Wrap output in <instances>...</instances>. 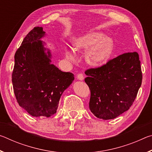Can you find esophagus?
<instances>
[{
  "label": "esophagus",
  "mask_w": 152,
  "mask_h": 152,
  "mask_svg": "<svg viewBox=\"0 0 152 152\" xmlns=\"http://www.w3.org/2000/svg\"><path fill=\"white\" fill-rule=\"evenodd\" d=\"M77 78L79 80H83L84 78V76L82 74H78V75H77Z\"/></svg>",
  "instance_id": "34e87169"
}]
</instances>
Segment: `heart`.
Wrapping results in <instances>:
<instances>
[{
	"label": "heart",
	"mask_w": 152,
	"mask_h": 152,
	"mask_svg": "<svg viewBox=\"0 0 152 152\" xmlns=\"http://www.w3.org/2000/svg\"><path fill=\"white\" fill-rule=\"evenodd\" d=\"M114 42L101 33L94 32L78 38L74 43L76 50H88V60L93 66H101L106 63L111 56ZM66 57L73 60L74 56L71 51L66 52Z\"/></svg>",
	"instance_id": "b5f03b06"
}]
</instances>
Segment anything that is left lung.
<instances>
[{"label": "left lung", "mask_w": 152, "mask_h": 152, "mask_svg": "<svg viewBox=\"0 0 152 152\" xmlns=\"http://www.w3.org/2000/svg\"><path fill=\"white\" fill-rule=\"evenodd\" d=\"M84 79L91 91L89 108L95 117L113 119L129 109L142 82L137 52L117 56L96 68L86 70Z\"/></svg>", "instance_id": "8db88e82"}]
</instances>
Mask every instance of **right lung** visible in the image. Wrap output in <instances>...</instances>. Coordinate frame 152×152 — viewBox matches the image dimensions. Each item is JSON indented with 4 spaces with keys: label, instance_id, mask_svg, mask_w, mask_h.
<instances>
[{
    "label": "right lung",
    "instance_id": "obj_1",
    "mask_svg": "<svg viewBox=\"0 0 152 152\" xmlns=\"http://www.w3.org/2000/svg\"><path fill=\"white\" fill-rule=\"evenodd\" d=\"M45 35L36 27L24 38L15 55L12 74L14 93L19 106L33 117H49L58 109L61 94L74 80L51 64V53L41 40Z\"/></svg>",
    "mask_w": 152,
    "mask_h": 152
}]
</instances>
